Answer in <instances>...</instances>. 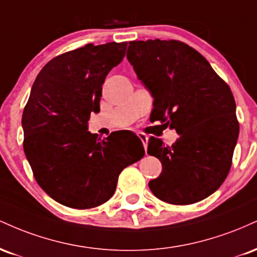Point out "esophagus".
Wrapping results in <instances>:
<instances>
[{
  "label": "esophagus",
  "mask_w": 257,
  "mask_h": 257,
  "mask_svg": "<svg viewBox=\"0 0 257 257\" xmlns=\"http://www.w3.org/2000/svg\"><path fill=\"white\" fill-rule=\"evenodd\" d=\"M138 137L140 138L141 141H143L144 149H145V151H146V150H147V141H149V137H147L146 134H144V133H139Z\"/></svg>",
  "instance_id": "34e87169"
}]
</instances>
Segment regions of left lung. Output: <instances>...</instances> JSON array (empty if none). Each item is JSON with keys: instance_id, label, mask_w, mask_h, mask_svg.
Returning <instances> with one entry per match:
<instances>
[{"instance_id": "obj_1", "label": "left lung", "mask_w": 257, "mask_h": 257, "mask_svg": "<svg viewBox=\"0 0 257 257\" xmlns=\"http://www.w3.org/2000/svg\"><path fill=\"white\" fill-rule=\"evenodd\" d=\"M126 59L151 93V118L179 134L172 146L150 138L147 153L163 167L150 190L170 204L203 200L231 169L239 134L231 89L200 53L180 41H133Z\"/></svg>"}]
</instances>
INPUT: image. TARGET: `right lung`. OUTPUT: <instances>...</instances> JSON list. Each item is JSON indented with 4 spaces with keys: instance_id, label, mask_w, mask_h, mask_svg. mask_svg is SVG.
Listing matches in <instances>:
<instances>
[{
    "instance_id": "add662e5",
    "label": "right lung",
    "mask_w": 257,
    "mask_h": 257,
    "mask_svg": "<svg viewBox=\"0 0 257 257\" xmlns=\"http://www.w3.org/2000/svg\"><path fill=\"white\" fill-rule=\"evenodd\" d=\"M125 49L126 42L87 44L52 59L35 79L22 118L24 152L37 184L60 204L89 209L107 202L120 172L145 155L137 135L124 146L119 133L101 140L88 132L106 76Z\"/></svg>"
}]
</instances>
